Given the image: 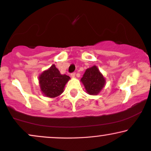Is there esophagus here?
Wrapping results in <instances>:
<instances>
[{
	"instance_id": "34e87169",
	"label": "esophagus",
	"mask_w": 151,
	"mask_h": 151,
	"mask_svg": "<svg viewBox=\"0 0 151 151\" xmlns=\"http://www.w3.org/2000/svg\"><path fill=\"white\" fill-rule=\"evenodd\" d=\"M70 76L72 77H75V72H72V73L70 74Z\"/></svg>"
}]
</instances>
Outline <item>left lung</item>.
Returning <instances> with one entry per match:
<instances>
[{"label": "left lung", "mask_w": 151, "mask_h": 151, "mask_svg": "<svg viewBox=\"0 0 151 151\" xmlns=\"http://www.w3.org/2000/svg\"><path fill=\"white\" fill-rule=\"evenodd\" d=\"M81 81L84 85L87 93L96 95L105 85V79L96 66L87 69Z\"/></svg>", "instance_id": "1"}]
</instances>
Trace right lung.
<instances>
[{
	"label": "right lung",
	"mask_w": 151,
	"mask_h": 151,
	"mask_svg": "<svg viewBox=\"0 0 151 151\" xmlns=\"http://www.w3.org/2000/svg\"><path fill=\"white\" fill-rule=\"evenodd\" d=\"M70 79V77L66 74H61L55 65H52L40 75L39 83L41 91L47 97H57L63 93L65 85Z\"/></svg>",
	"instance_id": "obj_1"
}]
</instances>
